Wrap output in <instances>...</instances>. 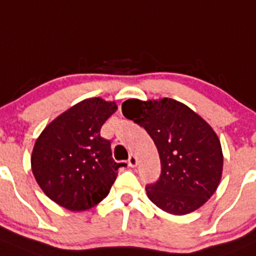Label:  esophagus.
<instances>
[{"label": "esophagus", "instance_id": "1", "mask_svg": "<svg viewBox=\"0 0 256 256\" xmlns=\"http://www.w3.org/2000/svg\"><path fill=\"white\" fill-rule=\"evenodd\" d=\"M137 163H138L137 157H136L134 154H130V158H128V164H130V167H136L137 166Z\"/></svg>", "mask_w": 256, "mask_h": 256}]
</instances>
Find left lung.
<instances>
[{
    "label": "left lung",
    "mask_w": 256,
    "mask_h": 256,
    "mask_svg": "<svg viewBox=\"0 0 256 256\" xmlns=\"http://www.w3.org/2000/svg\"><path fill=\"white\" fill-rule=\"evenodd\" d=\"M122 112L147 130L158 150L160 174L146 186L148 198L174 215L201 208L222 174V150L212 128L188 106L170 98L130 99L122 104Z\"/></svg>",
    "instance_id": "left-lung-1"
}]
</instances>
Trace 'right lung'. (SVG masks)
Segmentation results:
<instances>
[{"label": "right lung", "instance_id": "right-lung-1", "mask_svg": "<svg viewBox=\"0 0 256 256\" xmlns=\"http://www.w3.org/2000/svg\"><path fill=\"white\" fill-rule=\"evenodd\" d=\"M116 103L90 98L54 119L38 138L31 157L36 182L54 202L84 211L108 196L119 167L100 128Z\"/></svg>", "mask_w": 256, "mask_h": 256}]
</instances>
